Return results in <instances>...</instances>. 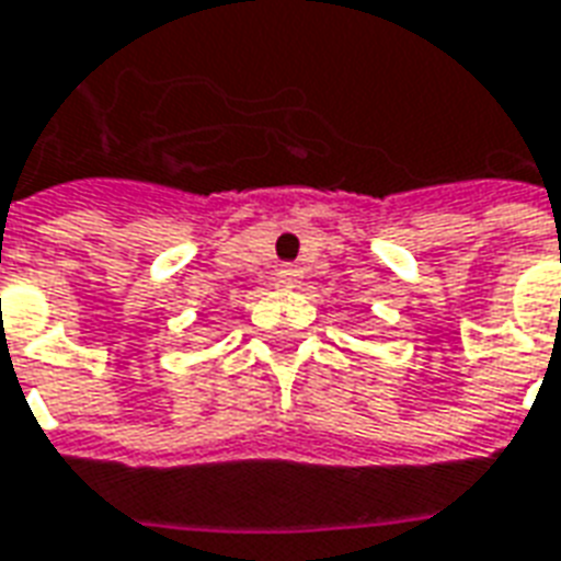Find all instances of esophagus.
Returning a JSON list of instances; mask_svg holds the SVG:
<instances>
[{
	"instance_id": "esophagus-1",
	"label": "esophagus",
	"mask_w": 561,
	"mask_h": 561,
	"mask_svg": "<svg viewBox=\"0 0 561 561\" xmlns=\"http://www.w3.org/2000/svg\"><path fill=\"white\" fill-rule=\"evenodd\" d=\"M276 279H279V285H285V288H294V285L302 279V270L297 267V264H282L279 273H276Z\"/></svg>"
}]
</instances>
